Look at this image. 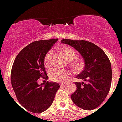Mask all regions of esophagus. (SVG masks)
<instances>
[{"label": "esophagus", "mask_w": 122, "mask_h": 122, "mask_svg": "<svg viewBox=\"0 0 122 122\" xmlns=\"http://www.w3.org/2000/svg\"><path fill=\"white\" fill-rule=\"evenodd\" d=\"M61 85V86H63V85H66V83H61V84H60Z\"/></svg>", "instance_id": "esophagus-1"}]
</instances>
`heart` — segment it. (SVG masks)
I'll return each instance as SVG.
<instances>
[{
  "mask_svg": "<svg viewBox=\"0 0 122 122\" xmlns=\"http://www.w3.org/2000/svg\"><path fill=\"white\" fill-rule=\"evenodd\" d=\"M61 53L66 59L68 61H71V67L76 73H80L84 70L86 62L83 58L77 57V53L75 50L71 46H64L61 49ZM51 56L52 51L50 50L46 53L44 57V65L48 67L51 64ZM72 74L71 72H69L60 68H53L50 71V78L52 81L56 82H62L69 79Z\"/></svg>",
  "mask_w": 122,
  "mask_h": 122,
  "instance_id": "b5f03b06",
  "label": "heart"
}]
</instances>
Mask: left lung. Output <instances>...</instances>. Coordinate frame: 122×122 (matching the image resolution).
I'll list each match as a JSON object with an SVG mask.
<instances>
[{
	"label": "left lung",
	"instance_id": "8db88e82",
	"mask_svg": "<svg viewBox=\"0 0 122 122\" xmlns=\"http://www.w3.org/2000/svg\"><path fill=\"white\" fill-rule=\"evenodd\" d=\"M61 42L77 50L86 62L84 70L77 77L86 83H75L77 90L72 94V100L81 109H95L104 101L111 88L112 68L109 59L101 48L90 42L62 39Z\"/></svg>",
	"mask_w": 122,
	"mask_h": 122
}]
</instances>
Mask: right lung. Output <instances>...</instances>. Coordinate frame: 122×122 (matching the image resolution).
<instances>
[{"label":"right lung","mask_w":122,"mask_h":122,"mask_svg":"<svg viewBox=\"0 0 122 122\" xmlns=\"http://www.w3.org/2000/svg\"><path fill=\"white\" fill-rule=\"evenodd\" d=\"M58 40H43L30 43L19 53L13 64V89L20 104L32 113L39 114L48 109L60 87L56 82L46 81L41 85L37 83L41 77L48 79L44 67V57Z\"/></svg>","instance_id":"obj_1"}]
</instances>
